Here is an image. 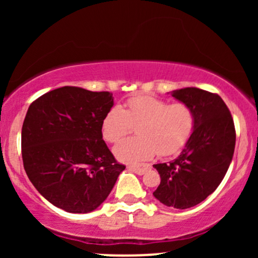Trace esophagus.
<instances>
[{
	"mask_svg": "<svg viewBox=\"0 0 258 258\" xmlns=\"http://www.w3.org/2000/svg\"><path fill=\"white\" fill-rule=\"evenodd\" d=\"M127 168L137 174H143L148 170V168H149V165H144V166H128Z\"/></svg>",
	"mask_w": 258,
	"mask_h": 258,
	"instance_id": "34e87169",
	"label": "esophagus"
}]
</instances>
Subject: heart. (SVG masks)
<instances>
[{
    "mask_svg": "<svg viewBox=\"0 0 258 258\" xmlns=\"http://www.w3.org/2000/svg\"><path fill=\"white\" fill-rule=\"evenodd\" d=\"M195 114L190 105L154 96H135L126 100L125 108L112 106L102 121L103 138L116 143L137 126L138 137L121 141L114 148L120 161L139 164L152 159L156 153L170 156L178 153L194 130Z\"/></svg>",
    "mask_w": 258,
    "mask_h": 258,
    "instance_id": "obj_1",
    "label": "heart"
}]
</instances>
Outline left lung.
<instances>
[{"label": "left lung", "mask_w": 258, "mask_h": 258, "mask_svg": "<svg viewBox=\"0 0 258 258\" xmlns=\"http://www.w3.org/2000/svg\"><path fill=\"white\" fill-rule=\"evenodd\" d=\"M171 96L191 106L194 130L178 158L154 165L161 182L153 195L164 205L184 210L200 204L221 184L232 162L236 135L232 114L217 93L186 87Z\"/></svg>", "instance_id": "1"}]
</instances>
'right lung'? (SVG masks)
<instances>
[{
  "label": "right lung",
  "instance_id": "obj_1",
  "mask_svg": "<svg viewBox=\"0 0 258 258\" xmlns=\"http://www.w3.org/2000/svg\"><path fill=\"white\" fill-rule=\"evenodd\" d=\"M110 92L64 86L29 106L22 128L25 172L44 199L64 211L87 214L110 194L125 165L103 141Z\"/></svg>",
  "mask_w": 258,
  "mask_h": 258
}]
</instances>
